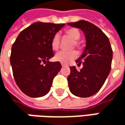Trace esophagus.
Listing matches in <instances>:
<instances>
[{
    "label": "esophagus",
    "mask_w": 125,
    "mask_h": 125,
    "mask_svg": "<svg viewBox=\"0 0 125 125\" xmlns=\"http://www.w3.org/2000/svg\"><path fill=\"white\" fill-rule=\"evenodd\" d=\"M62 67H66V66H67L65 65V64H63V63H62Z\"/></svg>",
    "instance_id": "34e87169"
}]
</instances>
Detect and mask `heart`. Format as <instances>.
Segmentation results:
<instances>
[{"label": "heart", "instance_id": "obj_1", "mask_svg": "<svg viewBox=\"0 0 125 125\" xmlns=\"http://www.w3.org/2000/svg\"><path fill=\"white\" fill-rule=\"evenodd\" d=\"M64 35L68 36L72 38L73 40L72 47H77L79 49H81V43L78 40L80 38V31L74 27L67 28L64 30ZM51 47L53 50L57 51L60 45V37L58 34L53 35L51 40ZM78 56V52L75 50L72 51H62L56 53L55 56V60L57 62L62 63H69L73 60H74Z\"/></svg>", "mask_w": 125, "mask_h": 125}]
</instances>
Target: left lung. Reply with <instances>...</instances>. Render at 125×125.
Wrapping results in <instances>:
<instances>
[{"label": "left lung", "instance_id": "8db88e82", "mask_svg": "<svg viewBox=\"0 0 125 125\" xmlns=\"http://www.w3.org/2000/svg\"><path fill=\"white\" fill-rule=\"evenodd\" d=\"M69 26L81 29L87 45L83 55L76 61L83 67L78 71L70 67L67 77L72 94L79 97H90L95 94L104 84L112 67L113 51L108 37L95 24L85 20L68 23Z\"/></svg>", "mask_w": 125, "mask_h": 125}]
</instances>
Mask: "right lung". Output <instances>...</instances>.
Wrapping results in <instances>:
<instances>
[{
    "label": "right lung",
    "mask_w": 125,
    "mask_h": 125,
    "mask_svg": "<svg viewBox=\"0 0 125 125\" xmlns=\"http://www.w3.org/2000/svg\"><path fill=\"white\" fill-rule=\"evenodd\" d=\"M63 26L64 24L33 23L19 33L12 45L10 62L13 78L27 95L38 98L46 95L61 70L59 62L48 60L53 56L52 38Z\"/></svg>",
    "instance_id": "add662e5"
}]
</instances>
